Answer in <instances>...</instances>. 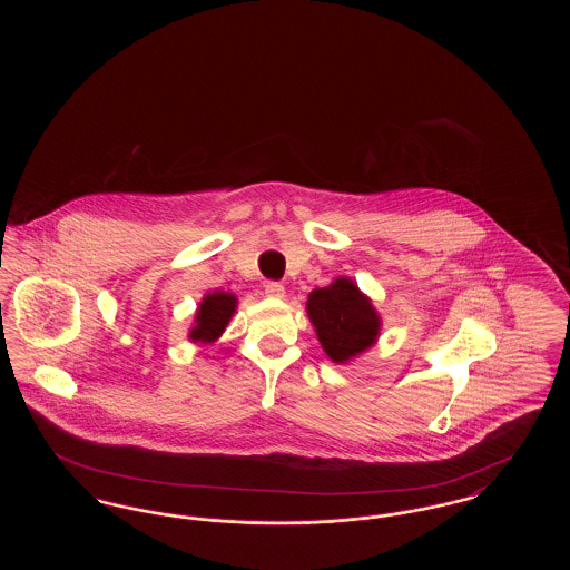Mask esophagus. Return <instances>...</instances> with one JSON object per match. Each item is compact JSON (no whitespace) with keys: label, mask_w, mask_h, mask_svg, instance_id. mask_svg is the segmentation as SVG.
Instances as JSON below:
<instances>
[{"label":"esophagus","mask_w":570,"mask_h":570,"mask_svg":"<svg viewBox=\"0 0 570 570\" xmlns=\"http://www.w3.org/2000/svg\"><path fill=\"white\" fill-rule=\"evenodd\" d=\"M284 293H286V291H284V284H282V282H267V284H265V295H267V297L282 298L284 297Z\"/></svg>","instance_id":"1"}]
</instances>
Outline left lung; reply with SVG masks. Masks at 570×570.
Segmentation results:
<instances>
[{
  "mask_svg": "<svg viewBox=\"0 0 570 570\" xmlns=\"http://www.w3.org/2000/svg\"><path fill=\"white\" fill-rule=\"evenodd\" d=\"M307 314L325 353L344 363L367 351L379 335L380 321L370 298L351 279L340 277L331 286L316 288L307 298Z\"/></svg>",
  "mask_w": 570,
  "mask_h": 570,
  "instance_id": "8db88e82",
  "label": "left lung"
}]
</instances>
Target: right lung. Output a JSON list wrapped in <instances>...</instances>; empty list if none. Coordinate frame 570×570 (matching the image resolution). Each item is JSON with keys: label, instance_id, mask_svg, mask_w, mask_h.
<instances>
[{"label": "right lung", "instance_id": "add662e5", "mask_svg": "<svg viewBox=\"0 0 570 570\" xmlns=\"http://www.w3.org/2000/svg\"><path fill=\"white\" fill-rule=\"evenodd\" d=\"M237 298L230 293H212L203 298L196 316V326L190 331L191 342L209 344L222 335L235 312Z\"/></svg>", "mask_w": 570, "mask_h": 570}]
</instances>
